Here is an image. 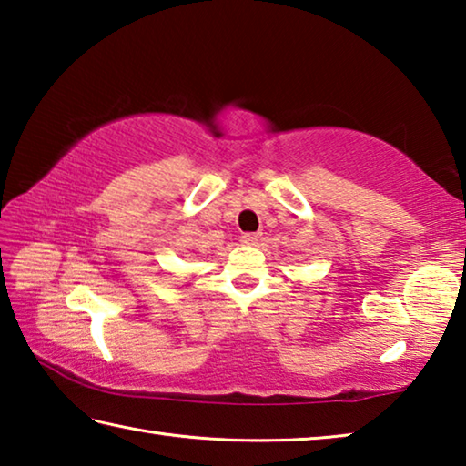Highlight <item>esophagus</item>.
Listing matches in <instances>:
<instances>
[{"mask_svg": "<svg viewBox=\"0 0 466 466\" xmlns=\"http://www.w3.org/2000/svg\"><path fill=\"white\" fill-rule=\"evenodd\" d=\"M258 238H261V236L255 234V232H248V234H242L240 236V242L247 244V247H252V244L258 242Z\"/></svg>", "mask_w": 466, "mask_h": 466, "instance_id": "1", "label": "esophagus"}]
</instances>
